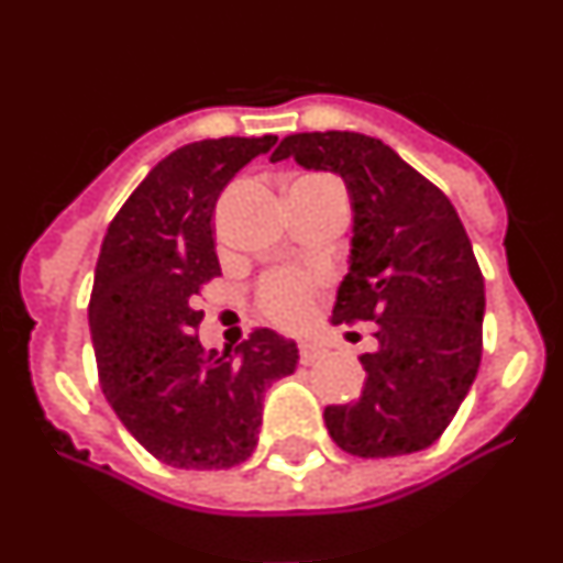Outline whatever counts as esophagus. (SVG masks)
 <instances>
[{"label": "esophagus", "mask_w": 563, "mask_h": 563, "mask_svg": "<svg viewBox=\"0 0 563 563\" xmlns=\"http://www.w3.org/2000/svg\"><path fill=\"white\" fill-rule=\"evenodd\" d=\"M321 355H324V346L318 341H310V338L298 341V357H301V363H316Z\"/></svg>", "instance_id": "esophagus-1"}]
</instances>
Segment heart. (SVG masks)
Listing matches in <instances>:
<instances>
[{
    "mask_svg": "<svg viewBox=\"0 0 563 563\" xmlns=\"http://www.w3.org/2000/svg\"><path fill=\"white\" fill-rule=\"evenodd\" d=\"M324 278L307 267H276L256 287L258 312L278 327H298L310 318L318 287Z\"/></svg>",
    "mask_w": 563,
    "mask_h": 563,
    "instance_id": "heart-1",
    "label": "heart"
}]
</instances>
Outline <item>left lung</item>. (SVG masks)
<instances>
[{"label": "left lung", "instance_id": "1", "mask_svg": "<svg viewBox=\"0 0 563 563\" xmlns=\"http://www.w3.org/2000/svg\"><path fill=\"white\" fill-rule=\"evenodd\" d=\"M341 174L352 200L350 273L332 324H375L363 395L327 406L338 449L402 456L454 420L482 361L485 278L460 213L395 148L357 132L290 134L271 161Z\"/></svg>", "mask_w": 563, "mask_h": 563}]
</instances>
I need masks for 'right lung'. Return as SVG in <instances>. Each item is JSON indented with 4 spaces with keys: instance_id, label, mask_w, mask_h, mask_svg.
<instances>
[{
    "instance_id": "add662e5",
    "label": "right lung",
    "mask_w": 563,
    "mask_h": 563,
    "mask_svg": "<svg viewBox=\"0 0 563 563\" xmlns=\"http://www.w3.org/2000/svg\"><path fill=\"white\" fill-rule=\"evenodd\" d=\"M265 137H220L177 148L148 172L109 222L89 332L98 377L129 434L186 471L233 467L253 454L265 389L292 375L296 341L253 330L236 352L202 350V285L220 276L211 217L222 188L267 154Z\"/></svg>"
}]
</instances>
